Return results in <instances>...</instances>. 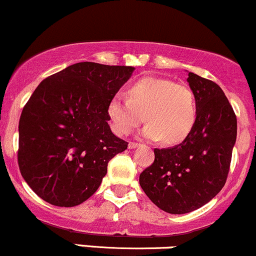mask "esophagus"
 Listing matches in <instances>:
<instances>
[{"label": "esophagus", "instance_id": "esophagus-1", "mask_svg": "<svg viewBox=\"0 0 256 256\" xmlns=\"http://www.w3.org/2000/svg\"><path fill=\"white\" fill-rule=\"evenodd\" d=\"M138 146H140V144H138V143L130 142V143H128V149H134V148H137Z\"/></svg>", "mask_w": 256, "mask_h": 256}]
</instances>
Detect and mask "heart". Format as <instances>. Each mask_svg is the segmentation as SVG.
I'll return each instance as SVG.
<instances>
[{
    "label": "heart",
    "instance_id": "b5f03b06",
    "mask_svg": "<svg viewBox=\"0 0 256 256\" xmlns=\"http://www.w3.org/2000/svg\"><path fill=\"white\" fill-rule=\"evenodd\" d=\"M112 130L119 136L130 134L143 120L148 122L140 136L177 144L192 134L198 119V104L192 88L171 79L144 77L122 92L112 96L107 104Z\"/></svg>",
    "mask_w": 256,
    "mask_h": 256
}]
</instances>
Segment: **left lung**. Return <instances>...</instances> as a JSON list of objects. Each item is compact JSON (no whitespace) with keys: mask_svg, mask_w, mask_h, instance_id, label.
Instances as JSON below:
<instances>
[{"mask_svg":"<svg viewBox=\"0 0 256 256\" xmlns=\"http://www.w3.org/2000/svg\"><path fill=\"white\" fill-rule=\"evenodd\" d=\"M198 119L182 143L154 149L155 160L140 173V184L160 210L185 214L218 195L230 170L237 119L224 91L212 80L189 72Z\"/></svg>","mask_w":256,"mask_h":256,"instance_id":"left-lung-1","label":"left lung"}]
</instances>
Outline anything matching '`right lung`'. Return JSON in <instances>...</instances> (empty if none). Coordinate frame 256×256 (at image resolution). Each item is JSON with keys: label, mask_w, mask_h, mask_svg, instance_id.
Wrapping results in <instances>:
<instances>
[{"label": "right lung", "mask_w": 256, "mask_h": 256, "mask_svg": "<svg viewBox=\"0 0 256 256\" xmlns=\"http://www.w3.org/2000/svg\"><path fill=\"white\" fill-rule=\"evenodd\" d=\"M131 66L78 62L40 82L19 120L18 162L48 204L74 207L101 185L110 158L128 148L108 125L107 104Z\"/></svg>", "instance_id": "obj_1"}]
</instances>
